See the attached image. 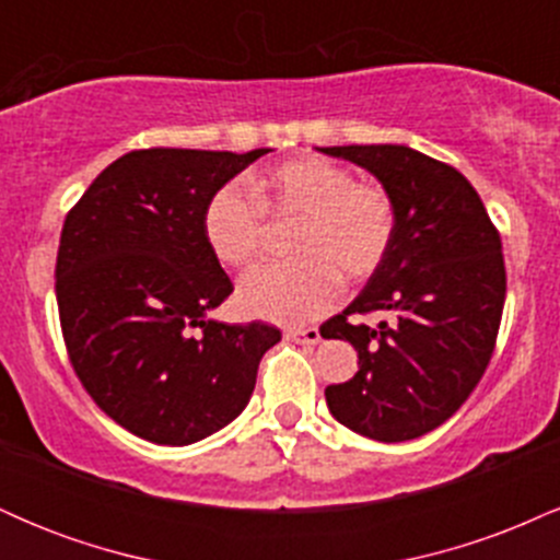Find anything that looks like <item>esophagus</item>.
Wrapping results in <instances>:
<instances>
[{"instance_id": "esophagus-1", "label": "esophagus", "mask_w": 560, "mask_h": 560, "mask_svg": "<svg viewBox=\"0 0 560 560\" xmlns=\"http://www.w3.org/2000/svg\"><path fill=\"white\" fill-rule=\"evenodd\" d=\"M287 339L300 345H318L320 342V331L316 326H307V329H287Z\"/></svg>"}]
</instances>
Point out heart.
I'll return each mask as SVG.
<instances>
[{"instance_id":"b5f03b06","label":"heart","mask_w":560,"mask_h":560,"mask_svg":"<svg viewBox=\"0 0 560 560\" xmlns=\"http://www.w3.org/2000/svg\"><path fill=\"white\" fill-rule=\"evenodd\" d=\"M253 195L218 186L202 208V240L229 268L258 258L266 215L298 218L289 240L294 260L260 266L236 287L242 316L273 324H307L331 311L345 281L371 279L387 260L397 210L384 186L355 182V173L324 155H300L255 173Z\"/></svg>"}]
</instances>
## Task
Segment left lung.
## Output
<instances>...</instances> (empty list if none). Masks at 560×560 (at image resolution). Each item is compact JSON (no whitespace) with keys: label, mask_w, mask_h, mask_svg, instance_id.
<instances>
[{"label":"left lung","mask_w":560,"mask_h":560,"mask_svg":"<svg viewBox=\"0 0 560 560\" xmlns=\"http://www.w3.org/2000/svg\"><path fill=\"white\" fill-rule=\"evenodd\" d=\"M382 182L397 210L387 260L339 316L334 339L358 350V374L326 387L331 416L378 442L432 432L490 365L505 305L503 244L464 173L402 144L320 147ZM392 312L376 330L350 315Z\"/></svg>","instance_id":"1"}]
</instances>
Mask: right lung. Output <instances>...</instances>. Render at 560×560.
Instances as JSON below:
<instances>
[{
    "label": "right lung",
    "mask_w": 560,
    "mask_h": 560,
    "mask_svg": "<svg viewBox=\"0 0 560 560\" xmlns=\"http://www.w3.org/2000/svg\"><path fill=\"white\" fill-rule=\"evenodd\" d=\"M271 150L152 147L107 165L70 208L55 268L75 376L115 423L191 445L242 413L276 326L208 318L234 284L202 240V208Z\"/></svg>",
    "instance_id": "obj_1"
}]
</instances>
